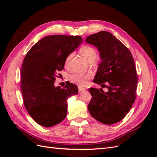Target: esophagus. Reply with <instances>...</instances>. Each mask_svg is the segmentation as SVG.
<instances>
[{"mask_svg": "<svg viewBox=\"0 0 157 157\" xmlns=\"http://www.w3.org/2000/svg\"><path fill=\"white\" fill-rule=\"evenodd\" d=\"M84 90H86V88H82V87H78V92H82L84 91Z\"/></svg>", "mask_w": 157, "mask_h": 157, "instance_id": "obj_1", "label": "esophagus"}]
</instances>
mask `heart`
<instances>
[{
    "label": "heart",
    "instance_id": "b5f03b06",
    "mask_svg": "<svg viewBox=\"0 0 157 157\" xmlns=\"http://www.w3.org/2000/svg\"><path fill=\"white\" fill-rule=\"evenodd\" d=\"M80 53L81 54L88 62L91 63L96 59L97 56L96 51L91 46H83L79 50ZM73 57V53L69 54L66 57L65 60V67H68L71 59ZM92 77L91 73H75L69 76V80L71 82L78 85L79 86H84L87 84L88 80Z\"/></svg>",
    "mask_w": 157,
    "mask_h": 157
}]
</instances>
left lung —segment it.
Wrapping results in <instances>:
<instances>
[{
	"mask_svg": "<svg viewBox=\"0 0 157 157\" xmlns=\"http://www.w3.org/2000/svg\"><path fill=\"white\" fill-rule=\"evenodd\" d=\"M86 42L97 47L102 60L93 82L108 88L107 92L89 88V113L103 124H115L124 118L135 101L137 76L134 58L129 49L109 32L90 35Z\"/></svg>",
	"mask_w": 157,
	"mask_h": 157,
	"instance_id": "obj_1",
	"label": "left lung"
}]
</instances>
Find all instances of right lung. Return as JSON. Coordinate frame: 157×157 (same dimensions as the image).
<instances>
[{
    "label": "right lung",
    "mask_w": 157,
    "mask_h": 157,
    "mask_svg": "<svg viewBox=\"0 0 157 157\" xmlns=\"http://www.w3.org/2000/svg\"><path fill=\"white\" fill-rule=\"evenodd\" d=\"M82 42L80 36L49 35L32 46L25 55L21 71L20 88L23 104L38 124L51 127L67 115V99L78 93L77 85L66 82L54 86L67 56Z\"/></svg>",
    "instance_id": "obj_1"
}]
</instances>
